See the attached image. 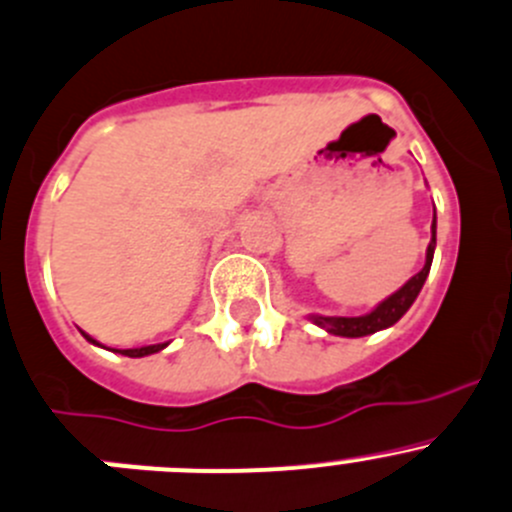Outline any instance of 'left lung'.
Listing matches in <instances>:
<instances>
[{"instance_id": "left-lung-1", "label": "left lung", "mask_w": 512, "mask_h": 512, "mask_svg": "<svg viewBox=\"0 0 512 512\" xmlns=\"http://www.w3.org/2000/svg\"><path fill=\"white\" fill-rule=\"evenodd\" d=\"M433 252H435V217H433V240H430L428 245V255H425L423 270H420L418 275L410 277L398 292H393L388 300H382L380 305H377L372 312H367V315H360V317L310 315V320L315 322L317 327H325L330 335H340V337H365V335H372V332L395 325V322L410 310L415 297H418L420 290H423L425 280H428L430 265H433Z\"/></svg>"}]
</instances>
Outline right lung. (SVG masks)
I'll list each match as a JSON object with an SVG mask.
<instances>
[{
	"label": "right lung",
	"mask_w": 512,
	"mask_h": 512,
	"mask_svg": "<svg viewBox=\"0 0 512 512\" xmlns=\"http://www.w3.org/2000/svg\"><path fill=\"white\" fill-rule=\"evenodd\" d=\"M82 335L87 337L92 345H99V342L94 340V337H89L87 332H82ZM167 345H170V342H160V345H145V347H132V350H114V352H119V355H127V357H145V355H155V352H160L162 347H167Z\"/></svg>",
	"instance_id": "add662e5"
}]
</instances>
